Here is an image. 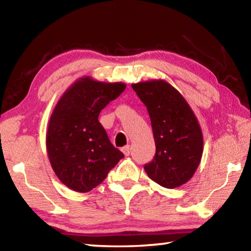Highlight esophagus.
Here are the masks:
<instances>
[{
	"label": "esophagus",
	"mask_w": 251,
	"mask_h": 251,
	"mask_svg": "<svg viewBox=\"0 0 251 251\" xmlns=\"http://www.w3.org/2000/svg\"><path fill=\"white\" fill-rule=\"evenodd\" d=\"M122 151L124 152L125 156H128L129 152H130V147H129V145H126V146L123 147V148H122Z\"/></svg>",
	"instance_id": "esophagus-1"
}]
</instances>
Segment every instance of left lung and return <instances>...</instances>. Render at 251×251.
<instances>
[{
  "label": "left lung",
  "mask_w": 251,
  "mask_h": 251,
  "mask_svg": "<svg viewBox=\"0 0 251 251\" xmlns=\"http://www.w3.org/2000/svg\"><path fill=\"white\" fill-rule=\"evenodd\" d=\"M147 107L154 134L156 152L144 166L151 180L176 188L196 172L202 156L201 126L182 95L163 79L131 84Z\"/></svg>",
  "instance_id": "1"
}]
</instances>
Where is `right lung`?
Segmentation results:
<instances>
[{"mask_svg":"<svg viewBox=\"0 0 251 251\" xmlns=\"http://www.w3.org/2000/svg\"><path fill=\"white\" fill-rule=\"evenodd\" d=\"M125 88L124 83L97 82L86 76L71 85L55 106L46 150L54 173L70 189L90 192L124 157L109 142L99 115Z\"/></svg>","mask_w":251,"mask_h":251,"instance_id":"obj_1","label":"right lung"}]
</instances>
